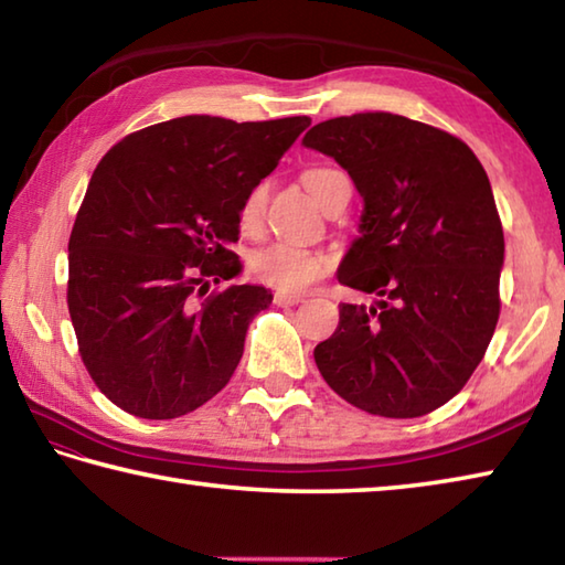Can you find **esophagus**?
I'll return each instance as SVG.
<instances>
[{"mask_svg":"<svg viewBox=\"0 0 565 565\" xmlns=\"http://www.w3.org/2000/svg\"><path fill=\"white\" fill-rule=\"evenodd\" d=\"M298 301H301V296H298V294H286V291H276L274 294V303L276 306H296Z\"/></svg>","mask_w":565,"mask_h":565,"instance_id":"1","label":"esophagus"}]
</instances>
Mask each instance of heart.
I'll list each match as a JSON object with an SVG mask.
<instances>
[{
	"label": "heart",
	"mask_w": 565,
	"mask_h": 565,
	"mask_svg": "<svg viewBox=\"0 0 565 565\" xmlns=\"http://www.w3.org/2000/svg\"><path fill=\"white\" fill-rule=\"evenodd\" d=\"M340 171L326 169V166H313V169L303 171V185L306 191L313 195V201L320 205L326 198L328 183L333 181V175ZM269 185L267 181L254 183L245 193L239 203V227L245 232H257L264 217V205H267ZM330 269V262L326 254L316 249H308L301 245H294V242H269L259 249L252 252L249 257V271L257 281L271 286V289H279L286 294H301L308 286H313L318 279H323Z\"/></svg>",
	"instance_id": "obj_1"
}]
</instances>
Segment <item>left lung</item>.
Segmentation results:
<instances>
[{
	"mask_svg": "<svg viewBox=\"0 0 565 565\" xmlns=\"http://www.w3.org/2000/svg\"><path fill=\"white\" fill-rule=\"evenodd\" d=\"M303 143L364 198L338 281L380 296L340 306L318 370L367 414L436 412L472 377L500 318L504 232L488 173L462 139L392 113L320 121Z\"/></svg>",
	"mask_w": 565,
	"mask_h": 565,
	"instance_id": "obj_1",
	"label": "left lung"
}]
</instances>
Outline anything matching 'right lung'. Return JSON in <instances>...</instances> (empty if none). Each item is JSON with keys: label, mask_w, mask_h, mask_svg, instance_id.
Instances as JSON below:
<instances>
[{"label": "right lung", "mask_w": 565, "mask_h": 565, "mask_svg": "<svg viewBox=\"0 0 565 565\" xmlns=\"http://www.w3.org/2000/svg\"><path fill=\"white\" fill-rule=\"evenodd\" d=\"M311 125L188 115L131 131L87 183L68 239V311L87 374L121 412L175 418L223 390L264 286L242 264L239 203Z\"/></svg>", "instance_id": "right-lung-1"}]
</instances>
